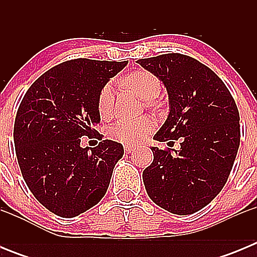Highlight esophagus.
<instances>
[{
    "label": "esophagus",
    "instance_id": "34e87169",
    "mask_svg": "<svg viewBox=\"0 0 257 257\" xmlns=\"http://www.w3.org/2000/svg\"><path fill=\"white\" fill-rule=\"evenodd\" d=\"M123 149H124V152H126V153H131V152L134 151V147H133V145H124Z\"/></svg>",
    "mask_w": 257,
    "mask_h": 257
}]
</instances>
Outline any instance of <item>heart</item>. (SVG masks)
<instances>
[{
	"label": "heart",
	"mask_w": 257,
	"mask_h": 257,
	"mask_svg": "<svg viewBox=\"0 0 257 257\" xmlns=\"http://www.w3.org/2000/svg\"><path fill=\"white\" fill-rule=\"evenodd\" d=\"M124 82L144 100H152L158 96L161 91V82L153 73L148 70H138L128 74ZM113 85L106 83L101 88L97 97V110L101 118H109L113 113ZM154 121L151 117H142L138 119H122L109 127L108 136L112 140L122 144H138L152 133Z\"/></svg>",
	"instance_id": "heart-1"
}]
</instances>
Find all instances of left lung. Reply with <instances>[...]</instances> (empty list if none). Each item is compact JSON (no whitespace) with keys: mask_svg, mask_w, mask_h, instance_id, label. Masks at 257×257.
<instances>
[{"mask_svg":"<svg viewBox=\"0 0 257 257\" xmlns=\"http://www.w3.org/2000/svg\"><path fill=\"white\" fill-rule=\"evenodd\" d=\"M138 63L158 77L169 94V117L154 139L181 138L179 151L152 147L153 162L143 172L145 189L169 212L194 213L228 180L239 148L238 108L225 83L194 58L176 52Z\"/></svg>","mask_w":257,"mask_h":257,"instance_id":"1","label":"left lung"}]
</instances>
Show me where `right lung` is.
<instances>
[{
    "label": "right lung",
    "instance_id": "right-lung-1",
    "mask_svg": "<svg viewBox=\"0 0 257 257\" xmlns=\"http://www.w3.org/2000/svg\"><path fill=\"white\" fill-rule=\"evenodd\" d=\"M127 61L73 59L47 70L28 88L14 124V143L23 179L41 205L74 217L105 196L122 144L102 140L80 147L96 134L97 97Z\"/></svg>",
    "mask_w": 257,
    "mask_h": 257
}]
</instances>
